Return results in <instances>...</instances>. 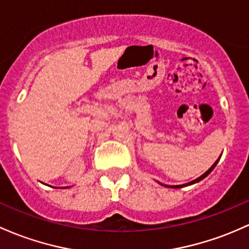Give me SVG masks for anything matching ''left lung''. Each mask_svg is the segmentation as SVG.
I'll list each match as a JSON object with an SVG mask.
<instances>
[{"mask_svg":"<svg viewBox=\"0 0 249 249\" xmlns=\"http://www.w3.org/2000/svg\"><path fill=\"white\" fill-rule=\"evenodd\" d=\"M220 158H221V156L220 157L217 158L216 160H215V163L214 164H213L212 166H210V168L208 169V170L206 171V173H204L203 175H201L200 177H197V178L196 179H194V181H191V182H188V183H185V184H179V185H168V184H163V183H160V184H162V185H164V187H166V188H174V189H179V188H184V187H188V185H191V184H195V183H197V182H200V181H202V179L203 178H206L207 176H208V175L212 173L213 170H214V168L215 166H216V164L218 163V160H220Z\"/></svg>","mask_w":249,"mask_h":249,"instance_id":"1","label":"left lung"}]
</instances>
